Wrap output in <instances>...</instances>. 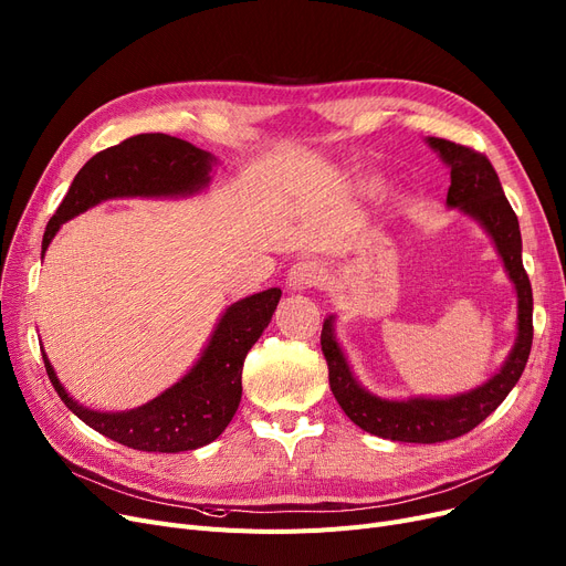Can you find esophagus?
Wrapping results in <instances>:
<instances>
[{
    "instance_id": "esophagus-1",
    "label": "esophagus",
    "mask_w": 566,
    "mask_h": 566,
    "mask_svg": "<svg viewBox=\"0 0 566 566\" xmlns=\"http://www.w3.org/2000/svg\"><path fill=\"white\" fill-rule=\"evenodd\" d=\"M324 277V270L316 261H298L293 263L286 275V284L291 291H305L310 286H316Z\"/></svg>"
}]
</instances>
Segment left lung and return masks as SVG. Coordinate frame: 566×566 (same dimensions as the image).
Returning a JSON list of instances; mask_svg holds the SVG:
<instances>
[{"mask_svg":"<svg viewBox=\"0 0 566 566\" xmlns=\"http://www.w3.org/2000/svg\"><path fill=\"white\" fill-rule=\"evenodd\" d=\"M428 145L451 168L447 206L476 219L495 242L509 280L518 293V335L502 370L472 390L451 398L386 400L356 381L335 337V316L326 318L322 328V352L328 363V381L337 405L365 432L392 441H411V444H434V441L455 439L474 430L518 384L532 349V286L523 268L521 227L493 164L472 147L444 138L430 136Z\"/></svg>","mask_w":566,"mask_h":566,"instance_id":"8db88e82","label":"left lung"}]
</instances>
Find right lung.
<instances>
[{
    "instance_id": "1",
    "label": "right lung",
    "mask_w": 566,
    "mask_h": 566,
    "mask_svg": "<svg viewBox=\"0 0 566 566\" xmlns=\"http://www.w3.org/2000/svg\"><path fill=\"white\" fill-rule=\"evenodd\" d=\"M217 159L182 138L138 134L94 155L73 178L45 227V254L60 227L87 208L125 196H189L210 182ZM282 291L268 289L233 303L191 370L161 396L129 411H94L73 400L43 352L45 373L62 402L92 430L147 453H180L210 444L227 430L242 396V363L268 328Z\"/></svg>"
}]
</instances>
